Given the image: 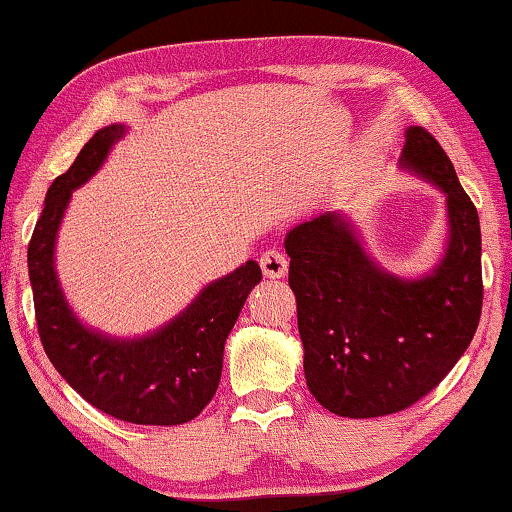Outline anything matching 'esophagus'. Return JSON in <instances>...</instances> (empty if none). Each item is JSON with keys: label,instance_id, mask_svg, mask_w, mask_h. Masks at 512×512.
Instances as JSON below:
<instances>
[{"label": "esophagus", "instance_id": "obj_1", "mask_svg": "<svg viewBox=\"0 0 512 512\" xmlns=\"http://www.w3.org/2000/svg\"><path fill=\"white\" fill-rule=\"evenodd\" d=\"M261 270L265 277H270V280H280V277L287 275L289 270V258L282 254V251L277 249H268L265 254L261 256Z\"/></svg>", "mask_w": 512, "mask_h": 512}]
</instances>
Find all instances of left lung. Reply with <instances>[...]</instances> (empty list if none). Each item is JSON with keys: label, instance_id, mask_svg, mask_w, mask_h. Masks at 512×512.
<instances>
[{"label": "left lung", "instance_id": "1", "mask_svg": "<svg viewBox=\"0 0 512 512\" xmlns=\"http://www.w3.org/2000/svg\"><path fill=\"white\" fill-rule=\"evenodd\" d=\"M402 167L447 195L449 244L421 280L381 270L336 211L289 230L310 393L331 414L374 418L404 411L440 386L473 341L482 313V235L475 204L442 145L409 126Z\"/></svg>", "mask_w": 512, "mask_h": 512}]
</instances>
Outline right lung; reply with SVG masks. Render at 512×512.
<instances>
[{
  "label": "right lung",
  "instance_id": "obj_1",
  "mask_svg": "<svg viewBox=\"0 0 512 512\" xmlns=\"http://www.w3.org/2000/svg\"><path fill=\"white\" fill-rule=\"evenodd\" d=\"M122 136V124L96 131L46 192L28 244L37 331L58 374L96 409L138 426H181L199 416L216 395L225 338L249 291L261 282V268L247 261L211 282L181 315L150 336L117 341L86 329L58 287L53 244L72 190L96 174Z\"/></svg>",
  "mask_w": 512,
  "mask_h": 512
}]
</instances>
